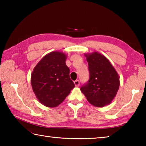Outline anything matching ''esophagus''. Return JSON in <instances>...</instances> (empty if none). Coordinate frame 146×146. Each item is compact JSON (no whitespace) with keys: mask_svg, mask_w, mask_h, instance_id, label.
Instances as JSON below:
<instances>
[{"mask_svg":"<svg viewBox=\"0 0 146 146\" xmlns=\"http://www.w3.org/2000/svg\"><path fill=\"white\" fill-rule=\"evenodd\" d=\"M74 84H75L76 87H78L79 84H80V82H79V80H76L75 81H74Z\"/></svg>","mask_w":146,"mask_h":146,"instance_id":"34e87169","label":"esophagus"}]
</instances>
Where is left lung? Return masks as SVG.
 <instances>
[{"mask_svg": "<svg viewBox=\"0 0 146 146\" xmlns=\"http://www.w3.org/2000/svg\"><path fill=\"white\" fill-rule=\"evenodd\" d=\"M90 79L80 90L91 105L102 108L111 103L120 86V77L110 61L98 52L85 53Z\"/></svg>", "mask_w": 146, "mask_h": 146, "instance_id": "left-lung-1", "label": "left lung"}]
</instances>
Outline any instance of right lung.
<instances>
[{
  "label": "right lung",
  "mask_w": 146,
  "mask_h": 146,
  "mask_svg": "<svg viewBox=\"0 0 146 146\" xmlns=\"http://www.w3.org/2000/svg\"><path fill=\"white\" fill-rule=\"evenodd\" d=\"M66 58V53L52 51L44 56L32 71V89L38 100L46 107H57L75 88Z\"/></svg>",
  "instance_id": "add662e5"
}]
</instances>
